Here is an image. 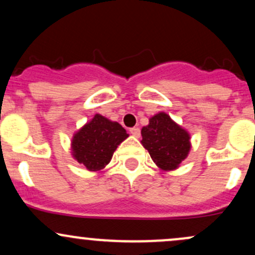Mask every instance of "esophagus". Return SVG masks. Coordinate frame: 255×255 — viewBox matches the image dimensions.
<instances>
[{
	"label": "esophagus",
	"instance_id": "34e87169",
	"mask_svg": "<svg viewBox=\"0 0 255 255\" xmlns=\"http://www.w3.org/2000/svg\"><path fill=\"white\" fill-rule=\"evenodd\" d=\"M129 133L131 135H134L135 137H139L140 136V129L137 127H133L129 129Z\"/></svg>",
	"mask_w": 255,
	"mask_h": 255
}]
</instances>
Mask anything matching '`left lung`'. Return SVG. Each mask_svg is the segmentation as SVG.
Masks as SVG:
<instances>
[{
	"instance_id": "8db88e82",
	"label": "left lung",
	"mask_w": 255,
	"mask_h": 255,
	"mask_svg": "<svg viewBox=\"0 0 255 255\" xmlns=\"http://www.w3.org/2000/svg\"><path fill=\"white\" fill-rule=\"evenodd\" d=\"M141 144L158 168L175 170L191 151V135L165 113H158L141 129Z\"/></svg>"
}]
</instances>
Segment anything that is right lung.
Instances as JSON below:
<instances>
[{
    "instance_id": "right-lung-1",
    "label": "right lung",
    "mask_w": 255,
    "mask_h": 255,
    "mask_svg": "<svg viewBox=\"0 0 255 255\" xmlns=\"http://www.w3.org/2000/svg\"><path fill=\"white\" fill-rule=\"evenodd\" d=\"M129 136L119 122L96 114L72 139V156L90 171H99L109 164L118 146Z\"/></svg>"
}]
</instances>
